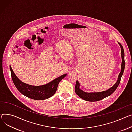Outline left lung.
Returning a JSON list of instances; mask_svg holds the SVG:
<instances>
[{"label": "left lung", "instance_id": "8db88e82", "mask_svg": "<svg viewBox=\"0 0 132 132\" xmlns=\"http://www.w3.org/2000/svg\"><path fill=\"white\" fill-rule=\"evenodd\" d=\"M118 44L119 45L121 49L122 61H121V71L118 76L117 82L112 87H111L110 88H109L106 91H103L102 92H86L80 89V84L78 81H77L75 85V91L79 97H80L82 99L87 101H98L110 95L116 90L118 86L120 83L121 77L122 74H123L124 69H125V66L124 49L120 43L118 42Z\"/></svg>", "mask_w": 132, "mask_h": 132}]
</instances>
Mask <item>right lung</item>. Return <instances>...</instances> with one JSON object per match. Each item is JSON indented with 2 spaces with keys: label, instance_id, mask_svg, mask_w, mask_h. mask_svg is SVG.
<instances>
[{
  "label": "right lung",
  "instance_id": "1",
  "mask_svg": "<svg viewBox=\"0 0 132 132\" xmlns=\"http://www.w3.org/2000/svg\"><path fill=\"white\" fill-rule=\"evenodd\" d=\"M10 67L13 83L17 90L24 95L36 100H46L54 95L57 91L59 83L67 75V74H65L46 84L35 86L22 82L15 74L11 66Z\"/></svg>",
  "mask_w": 132,
  "mask_h": 132
}]
</instances>
